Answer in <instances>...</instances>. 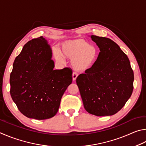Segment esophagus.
<instances>
[{
  "label": "esophagus",
  "instance_id": "esophagus-1",
  "mask_svg": "<svg viewBox=\"0 0 146 146\" xmlns=\"http://www.w3.org/2000/svg\"><path fill=\"white\" fill-rule=\"evenodd\" d=\"M78 74L76 72H73L72 73V80L73 81H75L76 80V78H77Z\"/></svg>",
  "mask_w": 146,
  "mask_h": 146
}]
</instances>
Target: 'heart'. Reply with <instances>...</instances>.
<instances>
[{"label": "heart", "instance_id": "obj_1", "mask_svg": "<svg viewBox=\"0 0 146 146\" xmlns=\"http://www.w3.org/2000/svg\"><path fill=\"white\" fill-rule=\"evenodd\" d=\"M61 50L65 57L72 60L71 65L77 72H85L93 67L98 60L99 50L98 48L83 38L67 40L61 45ZM56 60L64 62L63 56L60 52H54Z\"/></svg>", "mask_w": 146, "mask_h": 146}]
</instances>
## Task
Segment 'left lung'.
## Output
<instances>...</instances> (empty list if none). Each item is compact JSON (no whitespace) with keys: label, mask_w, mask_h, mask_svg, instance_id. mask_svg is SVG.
<instances>
[{"label":"left lung","mask_w":146,"mask_h":146,"mask_svg":"<svg viewBox=\"0 0 146 146\" xmlns=\"http://www.w3.org/2000/svg\"><path fill=\"white\" fill-rule=\"evenodd\" d=\"M100 50L90 70L81 74L76 83L84 108L96 116H110L121 110L133 90L134 74L127 55L108 38L92 35Z\"/></svg>","instance_id":"obj_1"}]
</instances>
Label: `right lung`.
<instances>
[{
	"instance_id": "1",
	"label": "right lung",
	"mask_w": 146,
	"mask_h": 146,
	"mask_svg": "<svg viewBox=\"0 0 146 146\" xmlns=\"http://www.w3.org/2000/svg\"><path fill=\"white\" fill-rule=\"evenodd\" d=\"M54 67L50 45L42 36L25 43L15 58L10 74V94L19 111L28 118L44 120L57 113L72 76L69 68Z\"/></svg>"
}]
</instances>
